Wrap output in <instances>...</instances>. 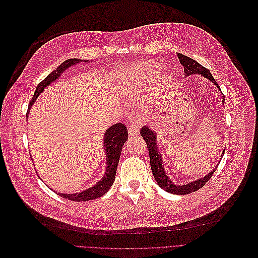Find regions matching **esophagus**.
<instances>
[{
    "mask_svg": "<svg viewBox=\"0 0 258 258\" xmlns=\"http://www.w3.org/2000/svg\"><path fill=\"white\" fill-rule=\"evenodd\" d=\"M139 133V126L136 122H132L128 129V134L130 137H135Z\"/></svg>",
    "mask_w": 258,
    "mask_h": 258,
    "instance_id": "34e87169",
    "label": "esophagus"
}]
</instances>
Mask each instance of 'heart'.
<instances>
[{
  "label": "heart",
  "mask_w": 258,
  "mask_h": 258,
  "mask_svg": "<svg viewBox=\"0 0 258 258\" xmlns=\"http://www.w3.org/2000/svg\"><path fill=\"white\" fill-rule=\"evenodd\" d=\"M159 72H160V69L157 66L145 65L137 68L135 72V78L127 91L128 96L130 98H133L135 96V90L138 88V86H140L142 83L148 80L153 79L154 76H157Z\"/></svg>",
  "instance_id": "b5f03b06"
}]
</instances>
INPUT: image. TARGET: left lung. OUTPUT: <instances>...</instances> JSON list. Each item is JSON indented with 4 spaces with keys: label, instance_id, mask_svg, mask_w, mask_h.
<instances>
[{
    "label": "left lung",
    "instance_id": "left-lung-1",
    "mask_svg": "<svg viewBox=\"0 0 258 258\" xmlns=\"http://www.w3.org/2000/svg\"><path fill=\"white\" fill-rule=\"evenodd\" d=\"M177 57L181 63V65L184 67V73H185V77H188L190 75H201L202 77L209 79L212 83H214L220 90V86L218 85V83L216 82L215 78L213 77L212 73L207 69L204 68L203 66H201L199 63H197L195 60L184 56L180 53L177 54ZM223 102L225 104V97L223 98ZM140 135L143 137V139L145 140L146 144H147V148L149 151V161H150V168L153 174L154 179H156L157 183L159 184V186L164 189L167 192H170L172 194H176V195H185L188 193H191L193 191H197L198 189H200L202 186L205 185L211 178L214 175V173L216 172L220 162L218 163V165H216V167L214 168V170H212V172H210L208 175H205L199 179L193 180L187 184H183V185H177L174 184L172 182V180L168 177L165 169H164V165H163V159L161 158V153L158 149V145H157V134L152 129H150V127L148 126H144L142 127L141 131H140ZM225 153V152H223Z\"/></svg>",
    "mask_w": 258,
    "mask_h": 258
}]
</instances>
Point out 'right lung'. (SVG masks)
<instances>
[{"mask_svg": "<svg viewBox=\"0 0 258 258\" xmlns=\"http://www.w3.org/2000/svg\"><path fill=\"white\" fill-rule=\"evenodd\" d=\"M81 62L88 63L89 60H80V59H68L65 62H63L56 70H54L51 73H49L36 87L35 92L29 102L28 106V113L30 112L31 107L35 102L38 95L45 89V87L49 86L51 83L55 82L57 79L60 78L62 73H64L67 69H69L72 66H75ZM28 115V114H27ZM104 148L105 153L107 157V169L106 174L102 177L96 184L93 186L84 189L83 191L77 192V193H58L60 196L64 197L65 199L73 200V201H86V200H92L95 198H99L104 194L108 192V190L111 188L115 181L116 177V171L118 168L121 151L123 148L124 143L128 139V132L127 128L122 124L118 123L111 127H109L105 134H104Z\"/></svg>", "mask_w": 258, "mask_h": 258, "instance_id": "add662e5", "label": "right lung"}]
</instances>
